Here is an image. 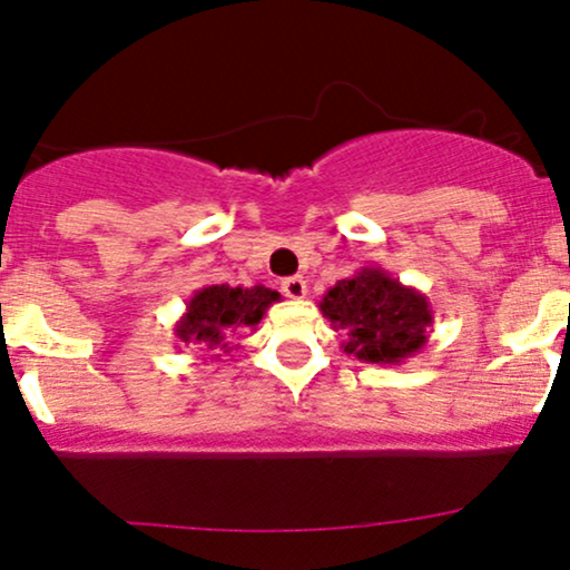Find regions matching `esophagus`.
Here are the masks:
<instances>
[{
	"label": "esophagus",
	"mask_w": 570,
	"mask_h": 570,
	"mask_svg": "<svg viewBox=\"0 0 570 570\" xmlns=\"http://www.w3.org/2000/svg\"><path fill=\"white\" fill-rule=\"evenodd\" d=\"M281 292L286 294L289 299H303L307 294V284L303 276H292V278H284L281 281Z\"/></svg>",
	"instance_id": "esophagus-1"
}]
</instances>
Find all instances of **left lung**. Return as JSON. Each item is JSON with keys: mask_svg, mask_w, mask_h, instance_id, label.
Segmentation results:
<instances>
[{"mask_svg": "<svg viewBox=\"0 0 570 570\" xmlns=\"http://www.w3.org/2000/svg\"><path fill=\"white\" fill-rule=\"evenodd\" d=\"M318 311L343 330V353L367 364H402L421 353L434 324L431 303L383 267H362L324 294Z\"/></svg>", "mask_w": 570, "mask_h": 570, "instance_id": "left-lung-1", "label": "left lung"}]
</instances>
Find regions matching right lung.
<instances>
[{"instance_id": "1", "label": "right lung", "mask_w": 570, "mask_h": 570, "mask_svg": "<svg viewBox=\"0 0 570 570\" xmlns=\"http://www.w3.org/2000/svg\"><path fill=\"white\" fill-rule=\"evenodd\" d=\"M278 299L281 294L263 284L203 286L187 299L185 313L174 324V335L179 337V343L193 345L198 351L230 353L233 345L227 343V337L238 330H257L267 307Z\"/></svg>"}]
</instances>
